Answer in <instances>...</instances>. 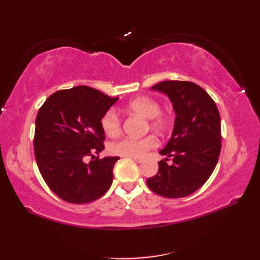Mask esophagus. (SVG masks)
Segmentation results:
<instances>
[{
  "mask_svg": "<svg viewBox=\"0 0 260 260\" xmlns=\"http://www.w3.org/2000/svg\"><path fill=\"white\" fill-rule=\"evenodd\" d=\"M129 158L134 159V161H135L136 163H142V162H143V158H141V157H129Z\"/></svg>",
  "mask_w": 260,
  "mask_h": 260,
  "instance_id": "obj_1",
  "label": "esophagus"
}]
</instances>
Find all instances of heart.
<instances>
[{
	"label": "heart",
	"instance_id": "b5f03b06",
	"mask_svg": "<svg viewBox=\"0 0 260 260\" xmlns=\"http://www.w3.org/2000/svg\"><path fill=\"white\" fill-rule=\"evenodd\" d=\"M127 109L141 115L150 120V124L157 131H164L168 127L169 120L167 116L161 114V105L155 99L147 96L137 97L127 104ZM104 133L109 137H116L121 131V120L115 109H108L101 120ZM158 141L154 135H147L141 139L124 137L115 142L110 146L114 154L125 157H142L147 151L155 148Z\"/></svg>",
	"mask_w": 260,
	"mask_h": 260
}]
</instances>
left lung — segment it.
<instances>
[{"instance_id": "obj_1", "label": "left lung", "mask_w": 260, "mask_h": 260, "mask_svg": "<svg viewBox=\"0 0 260 260\" xmlns=\"http://www.w3.org/2000/svg\"><path fill=\"white\" fill-rule=\"evenodd\" d=\"M153 90L167 93L176 114L172 137L159 154L172 157L158 162L148 187L165 198H183L200 189L212 174L221 151V124L217 105L191 81L158 82Z\"/></svg>"}]
</instances>
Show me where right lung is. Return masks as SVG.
<instances>
[{
    "label": "right lung",
    "mask_w": 260,
    "mask_h": 260,
    "mask_svg": "<svg viewBox=\"0 0 260 260\" xmlns=\"http://www.w3.org/2000/svg\"><path fill=\"white\" fill-rule=\"evenodd\" d=\"M117 99L78 86L52 93L39 109L33 139L37 164L47 185L62 200L89 203L112 185L119 157L95 154L105 147L102 117ZM88 156L93 161L86 164Z\"/></svg>",
    "instance_id": "obj_1"
}]
</instances>
